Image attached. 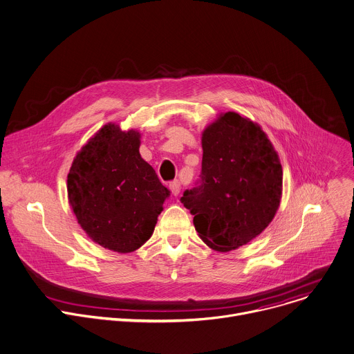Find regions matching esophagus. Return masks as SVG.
I'll return each instance as SVG.
<instances>
[{"instance_id":"esophagus-1","label":"esophagus","mask_w":354,"mask_h":354,"mask_svg":"<svg viewBox=\"0 0 354 354\" xmlns=\"http://www.w3.org/2000/svg\"><path fill=\"white\" fill-rule=\"evenodd\" d=\"M169 189H171V192H172L174 196H178V194L180 193V189H182L180 182H179V180H174L172 183H169Z\"/></svg>"}]
</instances>
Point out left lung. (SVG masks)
Masks as SVG:
<instances>
[{
  "label": "left lung",
  "instance_id": "left-lung-1",
  "mask_svg": "<svg viewBox=\"0 0 354 354\" xmlns=\"http://www.w3.org/2000/svg\"><path fill=\"white\" fill-rule=\"evenodd\" d=\"M200 185L183 193L201 241L216 252L238 249L274 219L282 197V165L260 125L225 112L201 136Z\"/></svg>",
  "mask_w": 354,
  "mask_h": 354
}]
</instances>
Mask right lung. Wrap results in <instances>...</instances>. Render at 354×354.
Returning <instances> with one entry per match:
<instances>
[{
    "label": "right lung",
    "instance_id": "1",
    "mask_svg": "<svg viewBox=\"0 0 354 354\" xmlns=\"http://www.w3.org/2000/svg\"><path fill=\"white\" fill-rule=\"evenodd\" d=\"M140 133L104 125L76 154L68 198L87 236L100 246L131 253L154 232L169 190L140 153Z\"/></svg>",
    "mask_w": 354,
    "mask_h": 354
}]
</instances>
